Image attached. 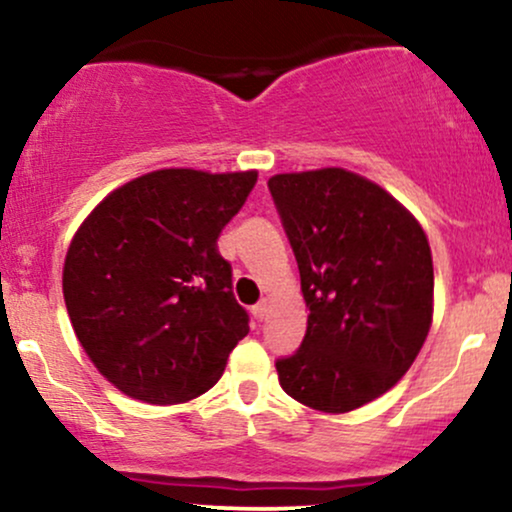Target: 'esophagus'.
I'll return each instance as SVG.
<instances>
[{"mask_svg": "<svg viewBox=\"0 0 512 512\" xmlns=\"http://www.w3.org/2000/svg\"><path fill=\"white\" fill-rule=\"evenodd\" d=\"M267 310H269V301H267V298H262V301L257 303L255 308H252V315H255L257 320H264V315H267Z\"/></svg>", "mask_w": 512, "mask_h": 512, "instance_id": "34e87169", "label": "esophagus"}]
</instances>
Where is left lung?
<instances>
[{
  "mask_svg": "<svg viewBox=\"0 0 512 512\" xmlns=\"http://www.w3.org/2000/svg\"><path fill=\"white\" fill-rule=\"evenodd\" d=\"M276 209L301 272L308 330L276 361L296 402L346 414L395 387L433 322V257L416 216L346 168L276 173Z\"/></svg>",
  "mask_w": 512,
  "mask_h": 512,
  "instance_id": "1",
  "label": "left lung"
}]
</instances>
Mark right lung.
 <instances>
[{"mask_svg": "<svg viewBox=\"0 0 512 512\" xmlns=\"http://www.w3.org/2000/svg\"><path fill=\"white\" fill-rule=\"evenodd\" d=\"M255 182L257 170H151L76 228L64 303L86 356L122 395L182 404L219 383L250 327L216 238Z\"/></svg>", "mask_w": 512, "mask_h": 512, "instance_id": "obj_1", "label": "right lung"}]
</instances>
